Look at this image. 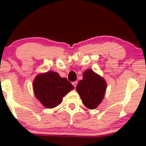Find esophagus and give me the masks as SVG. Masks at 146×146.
I'll use <instances>...</instances> for the list:
<instances>
[{
  "label": "esophagus",
  "instance_id": "obj_1",
  "mask_svg": "<svg viewBox=\"0 0 146 146\" xmlns=\"http://www.w3.org/2000/svg\"><path fill=\"white\" fill-rule=\"evenodd\" d=\"M72 84H73V86H74L75 88V87L77 86V84H78V82H77V81L73 82L72 83Z\"/></svg>",
  "mask_w": 146,
  "mask_h": 146
}]
</instances>
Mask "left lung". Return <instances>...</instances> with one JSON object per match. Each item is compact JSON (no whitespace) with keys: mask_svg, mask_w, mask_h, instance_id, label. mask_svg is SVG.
Here are the masks:
<instances>
[{"mask_svg":"<svg viewBox=\"0 0 146 146\" xmlns=\"http://www.w3.org/2000/svg\"><path fill=\"white\" fill-rule=\"evenodd\" d=\"M106 89L103 78L90 69L84 72L83 79L76 87L84 105L88 109H95L101 103Z\"/></svg>","mask_w":146,"mask_h":146,"instance_id":"1","label":"left lung"}]
</instances>
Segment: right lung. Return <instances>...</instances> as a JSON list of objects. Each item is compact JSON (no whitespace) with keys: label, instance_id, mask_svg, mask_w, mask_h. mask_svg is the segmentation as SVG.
Here are the masks:
<instances>
[{"label":"right lung","instance_id":"obj_1","mask_svg":"<svg viewBox=\"0 0 146 146\" xmlns=\"http://www.w3.org/2000/svg\"><path fill=\"white\" fill-rule=\"evenodd\" d=\"M33 88L36 98L42 104L47 108H53L61 104L63 97L74 86L56 72L48 71L37 75Z\"/></svg>","mask_w":146,"mask_h":146}]
</instances>
